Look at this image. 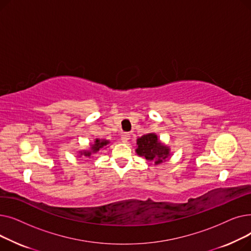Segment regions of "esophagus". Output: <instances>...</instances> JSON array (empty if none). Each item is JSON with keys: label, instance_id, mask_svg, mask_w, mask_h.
Segmentation results:
<instances>
[{"label": "esophagus", "instance_id": "esophagus-1", "mask_svg": "<svg viewBox=\"0 0 251 251\" xmlns=\"http://www.w3.org/2000/svg\"><path fill=\"white\" fill-rule=\"evenodd\" d=\"M130 139V134L129 133H123L122 135H121V140L123 141V142H127L128 140Z\"/></svg>", "mask_w": 251, "mask_h": 251}]
</instances>
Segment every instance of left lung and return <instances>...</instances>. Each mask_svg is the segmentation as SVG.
I'll return each mask as SVG.
<instances>
[{"mask_svg": "<svg viewBox=\"0 0 251 251\" xmlns=\"http://www.w3.org/2000/svg\"><path fill=\"white\" fill-rule=\"evenodd\" d=\"M136 144V153L146 157L149 162H154L155 165L165 162L170 155V148L163 144L154 133H149L137 138Z\"/></svg>", "mask_w": 251, "mask_h": 251, "instance_id": "obj_1", "label": "left lung"}]
</instances>
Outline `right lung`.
Wrapping results in <instances>:
<instances>
[{
    "label": "right lung",
    "mask_w": 251,
    "mask_h": 251,
    "mask_svg": "<svg viewBox=\"0 0 251 251\" xmlns=\"http://www.w3.org/2000/svg\"><path fill=\"white\" fill-rule=\"evenodd\" d=\"M110 141L109 140H105V139H99L97 138L95 140V142L91 144L90 146V150L89 151H79V154L80 155H84V156H91L92 153H96L98 152L100 149H102L103 147L107 146V144H109ZM79 155V156H80Z\"/></svg>",
    "instance_id": "right-lung-1"
}]
</instances>
